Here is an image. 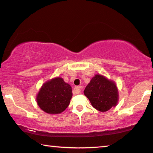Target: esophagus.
Returning <instances> with one entry per match:
<instances>
[{
	"instance_id": "esophagus-1",
	"label": "esophagus",
	"mask_w": 153,
	"mask_h": 153,
	"mask_svg": "<svg viewBox=\"0 0 153 153\" xmlns=\"http://www.w3.org/2000/svg\"><path fill=\"white\" fill-rule=\"evenodd\" d=\"M81 89H82V86H76L74 88V91L76 94H79V93H80Z\"/></svg>"
}]
</instances>
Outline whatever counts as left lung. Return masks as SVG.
<instances>
[{
    "instance_id": "8db88e82",
    "label": "left lung",
    "mask_w": 153,
    "mask_h": 153,
    "mask_svg": "<svg viewBox=\"0 0 153 153\" xmlns=\"http://www.w3.org/2000/svg\"><path fill=\"white\" fill-rule=\"evenodd\" d=\"M83 93L91 105L101 112L115 107L119 101V91L115 82L101 74L92 77Z\"/></svg>"
}]
</instances>
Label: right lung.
I'll return each instance as SVG.
<instances>
[{
	"instance_id": "1",
	"label": "right lung",
	"mask_w": 153,
	"mask_h": 153,
	"mask_svg": "<svg viewBox=\"0 0 153 153\" xmlns=\"http://www.w3.org/2000/svg\"><path fill=\"white\" fill-rule=\"evenodd\" d=\"M72 97V89L63 78L56 77L45 82L36 95L40 108L49 114H59L68 107Z\"/></svg>"
}]
</instances>
